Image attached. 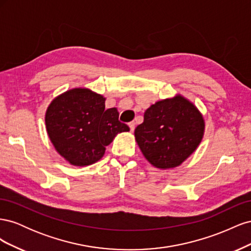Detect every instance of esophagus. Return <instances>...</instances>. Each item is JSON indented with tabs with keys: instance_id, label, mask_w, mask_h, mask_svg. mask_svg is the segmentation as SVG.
I'll use <instances>...</instances> for the list:
<instances>
[{
	"instance_id": "1",
	"label": "esophagus",
	"mask_w": 251,
	"mask_h": 251,
	"mask_svg": "<svg viewBox=\"0 0 251 251\" xmlns=\"http://www.w3.org/2000/svg\"><path fill=\"white\" fill-rule=\"evenodd\" d=\"M128 126H130V130H131V132H133V131H134V128H135V123H134V121H132V123L128 124Z\"/></svg>"
}]
</instances>
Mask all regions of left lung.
I'll return each mask as SVG.
<instances>
[{
  "label": "left lung",
  "mask_w": 251,
  "mask_h": 251,
  "mask_svg": "<svg viewBox=\"0 0 251 251\" xmlns=\"http://www.w3.org/2000/svg\"><path fill=\"white\" fill-rule=\"evenodd\" d=\"M204 120L195 105L180 95L157 101L144 112L135 138L147 160L158 169L176 168L200 144Z\"/></svg>",
  "instance_id": "8db88e82"
}]
</instances>
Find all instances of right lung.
<instances>
[{"label": "right lung", "mask_w": 251, "mask_h": 251, "mask_svg": "<svg viewBox=\"0 0 251 251\" xmlns=\"http://www.w3.org/2000/svg\"><path fill=\"white\" fill-rule=\"evenodd\" d=\"M105 98L88 89H73L53 100L46 128L55 150L73 165H90L103 156L118 133L130 131L116 108L105 110Z\"/></svg>", "instance_id": "add662e5"}]
</instances>
